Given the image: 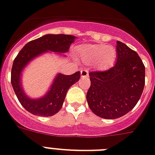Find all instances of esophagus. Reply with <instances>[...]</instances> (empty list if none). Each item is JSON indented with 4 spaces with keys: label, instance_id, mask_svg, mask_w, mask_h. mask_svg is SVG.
<instances>
[{
    "label": "esophagus",
    "instance_id": "34e87169",
    "mask_svg": "<svg viewBox=\"0 0 155 155\" xmlns=\"http://www.w3.org/2000/svg\"><path fill=\"white\" fill-rule=\"evenodd\" d=\"M89 76V73L87 69H84L81 71V77L83 78H87Z\"/></svg>",
    "mask_w": 155,
    "mask_h": 155
}]
</instances>
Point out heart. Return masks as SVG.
Instances as JSON below:
<instances>
[{"label":"heart","instance_id":"obj_1","mask_svg":"<svg viewBox=\"0 0 155 155\" xmlns=\"http://www.w3.org/2000/svg\"><path fill=\"white\" fill-rule=\"evenodd\" d=\"M79 57L86 64H94L98 69H107L115 62L117 50L112 45L87 44L80 48Z\"/></svg>","mask_w":155,"mask_h":155}]
</instances>
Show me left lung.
Returning a JSON list of instances; mask_svg holds the SVG:
<instances>
[{
	"label": "left lung",
	"instance_id": "left-lung-1",
	"mask_svg": "<svg viewBox=\"0 0 155 155\" xmlns=\"http://www.w3.org/2000/svg\"><path fill=\"white\" fill-rule=\"evenodd\" d=\"M117 62L105 71L90 72L88 106L104 119H117L133 109L145 85V67L136 51L117 41Z\"/></svg>",
	"mask_w": 155,
	"mask_h": 155
}]
</instances>
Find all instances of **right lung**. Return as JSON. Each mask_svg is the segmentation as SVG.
<instances>
[{
    "instance_id": "right-lung-1",
    "label": "right lung",
    "mask_w": 155,
    "mask_h": 155,
    "mask_svg": "<svg viewBox=\"0 0 155 155\" xmlns=\"http://www.w3.org/2000/svg\"><path fill=\"white\" fill-rule=\"evenodd\" d=\"M75 39L76 37L68 35H45L29 41L18 53L12 68L11 83L18 100L29 113L40 117H51L58 113L68 89L80 80V71L70 75L58 73L43 96L32 98L25 93L22 86L23 69L35 58L49 51L65 57L62 53L68 51Z\"/></svg>"
}]
</instances>
